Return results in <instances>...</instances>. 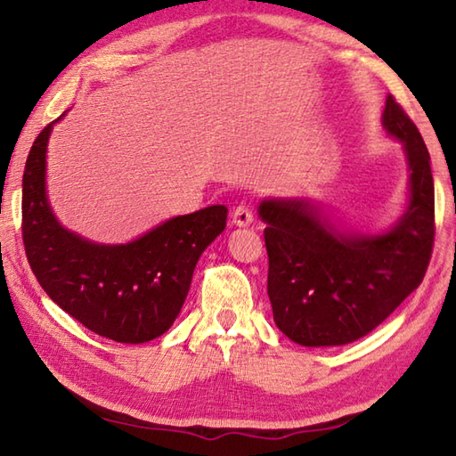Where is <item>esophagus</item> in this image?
<instances>
[{"instance_id": "esophagus-1", "label": "esophagus", "mask_w": 456, "mask_h": 456, "mask_svg": "<svg viewBox=\"0 0 456 456\" xmlns=\"http://www.w3.org/2000/svg\"><path fill=\"white\" fill-rule=\"evenodd\" d=\"M233 225H237V227H248L253 223V211L248 209V205H245V203H240V205H237V208L233 209Z\"/></svg>"}]
</instances>
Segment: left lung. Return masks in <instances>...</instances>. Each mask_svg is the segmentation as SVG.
Here are the masks:
<instances>
[{
  "label": "left lung",
  "mask_w": 456,
  "mask_h": 456,
  "mask_svg": "<svg viewBox=\"0 0 456 456\" xmlns=\"http://www.w3.org/2000/svg\"><path fill=\"white\" fill-rule=\"evenodd\" d=\"M381 124L403 146L409 198L403 216L381 233L344 231L308 198L258 203L266 223L273 318L308 347L344 346L376 330L419 284L435 239L431 158L411 118L387 96Z\"/></svg>",
  "instance_id": "1"
}]
</instances>
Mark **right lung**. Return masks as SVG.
Wrapping results in <instances>:
<instances>
[{"label": "right lung", "mask_w": 456, "mask_h": 456, "mask_svg": "<svg viewBox=\"0 0 456 456\" xmlns=\"http://www.w3.org/2000/svg\"><path fill=\"white\" fill-rule=\"evenodd\" d=\"M65 116V114H62ZM51 122L35 138L23 172V245L43 290L91 332L144 344L167 332L190 292L201 253L227 225L225 205L159 223L120 245L65 229L47 198Z\"/></svg>", "instance_id": "obj_1"}]
</instances>
